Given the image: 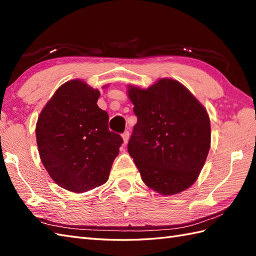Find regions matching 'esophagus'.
<instances>
[{
    "label": "esophagus",
    "mask_w": 256,
    "mask_h": 256,
    "mask_svg": "<svg viewBox=\"0 0 256 256\" xmlns=\"http://www.w3.org/2000/svg\"><path fill=\"white\" fill-rule=\"evenodd\" d=\"M122 138H123L124 144H128V138H130V132H128V130H126V132H124V133L122 134Z\"/></svg>",
    "instance_id": "34e87169"
}]
</instances>
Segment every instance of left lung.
<instances>
[{"instance_id":"1","label":"left lung","mask_w":256,"mask_h":256,"mask_svg":"<svg viewBox=\"0 0 256 256\" xmlns=\"http://www.w3.org/2000/svg\"><path fill=\"white\" fill-rule=\"evenodd\" d=\"M138 123L128 150L147 186L174 195L198 179L210 146L207 111L174 80H160L147 89L130 86Z\"/></svg>"}]
</instances>
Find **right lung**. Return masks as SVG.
<instances>
[{"label": "right lung", "instance_id": "obj_1", "mask_svg": "<svg viewBox=\"0 0 256 256\" xmlns=\"http://www.w3.org/2000/svg\"><path fill=\"white\" fill-rule=\"evenodd\" d=\"M100 92L84 82H65L38 118L36 136L44 168L58 186L87 192L109 179L123 140L108 128L109 116L97 101Z\"/></svg>", "mask_w": 256, "mask_h": 256}]
</instances>
